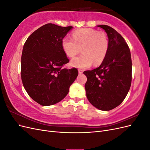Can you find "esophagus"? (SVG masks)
<instances>
[{
	"mask_svg": "<svg viewBox=\"0 0 150 150\" xmlns=\"http://www.w3.org/2000/svg\"><path fill=\"white\" fill-rule=\"evenodd\" d=\"M78 72H79V74H83V70H82V69H78Z\"/></svg>",
	"mask_w": 150,
	"mask_h": 150,
	"instance_id": "obj_1",
	"label": "esophagus"
}]
</instances>
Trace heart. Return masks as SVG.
I'll return each mask as SVG.
<instances>
[{"label": "heart", "instance_id": "b5f03b06", "mask_svg": "<svg viewBox=\"0 0 150 150\" xmlns=\"http://www.w3.org/2000/svg\"><path fill=\"white\" fill-rule=\"evenodd\" d=\"M62 48L66 55L73 57L81 51L83 53L74 58L71 64L78 68L89 67L93 63L100 64L105 59L109 49V39L106 33L91 28L77 30L72 34V39L64 37Z\"/></svg>", "mask_w": 150, "mask_h": 150}]
</instances>
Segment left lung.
Listing matches in <instances>:
<instances>
[{
    "mask_svg": "<svg viewBox=\"0 0 150 150\" xmlns=\"http://www.w3.org/2000/svg\"><path fill=\"white\" fill-rule=\"evenodd\" d=\"M107 33L110 46L101 64L85 71L86 96L91 104L103 111L118 106L128 94L132 79L130 49L121 35L106 25H98Z\"/></svg>",
    "mask_w": 150,
    "mask_h": 150,
    "instance_id": "1",
    "label": "left lung"
}]
</instances>
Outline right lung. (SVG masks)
Masks as SVG:
<instances>
[{"instance_id": "obj_1", "label": "right lung", "mask_w": 150, "mask_h": 150, "mask_svg": "<svg viewBox=\"0 0 150 150\" xmlns=\"http://www.w3.org/2000/svg\"><path fill=\"white\" fill-rule=\"evenodd\" d=\"M72 28L46 24L29 35L21 56V79L29 96L42 106H51L64 99L78 75L62 48V40Z\"/></svg>"}]
</instances>
